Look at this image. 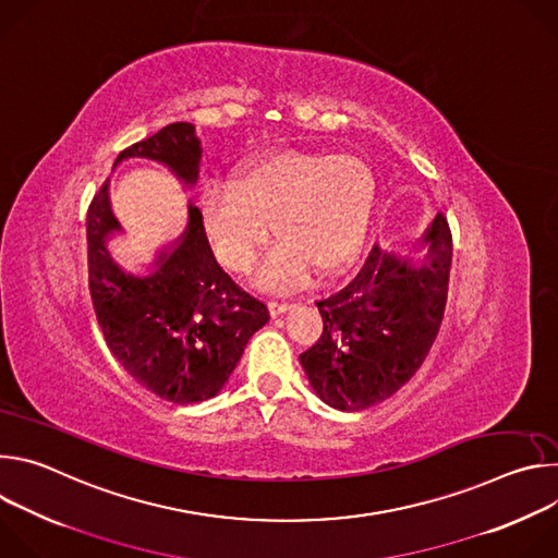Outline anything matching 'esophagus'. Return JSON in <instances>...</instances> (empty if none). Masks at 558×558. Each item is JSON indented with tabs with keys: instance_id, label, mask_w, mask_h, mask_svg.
<instances>
[{
	"instance_id": "1",
	"label": "esophagus",
	"mask_w": 558,
	"mask_h": 558,
	"mask_svg": "<svg viewBox=\"0 0 558 558\" xmlns=\"http://www.w3.org/2000/svg\"><path fill=\"white\" fill-rule=\"evenodd\" d=\"M291 306H293V304L287 302V300H267V308H269L271 315H280V313H284V311L291 308Z\"/></svg>"
}]
</instances>
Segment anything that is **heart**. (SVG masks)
Listing matches in <instances>:
<instances>
[{"label":"heart","mask_w":558,"mask_h":558,"mask_svg":"<svg viewBox=\"0 0 558 558\" xmlns=\"http://www.w3.org/2000/svg\"><path fill=\"white\" fill-rule=\"evenodd\" d=\"M375 201L368 166L349 154L274 151L201 198L203 227L220 260L247 271L274 233L282 241L263 263V284L302 282L347 267L357 254Z\"/></svg>","instance_id":"1"}]
</instances>
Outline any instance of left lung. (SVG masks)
Listing matches in <instances>:
<instances>
[{
  "label": "left lung",
  "mask_w": 558,
  "mask_h": 558,
  "mask_svg": "<svg viewBox=\"0 0 558 558\" xmlns=\"http://www.w3.org/2000/svg\"><path fill=\"white\" fill-rule=\"evenodd\" d=\"M428 260L413 267L373 247L357 276L317 302L325 331L300 364L313 390L340 411L371 409L424 364L448 302L452 235L444 214L426 231Z\"/></svg>",
  "instance_id": "obj_1"
}]
</instances>
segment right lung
<instances>
[{"mask_svg": "<svg viewBox=\"0 0 558 558\" xmlns=\"http://www.w3.org/2000/svg\"><path fill=\"white\" fill-rule=\"evenodd\" d=\"M130 156L166 163L185 183L198 177L201 145L190 123H170L125 147L117 163ZM114 229L104 185L88 207L86 238L88 289L108 349L136 384L163 400H209L269 320L267 306L220 269L198 207H190L181 245L158 258L147 278L125 276L110 260L106 238Z\"/></svg>", "mask_w": 558, "mask_h": 558, "instance_id": "1", "label": "right lung"}]
</instances>
